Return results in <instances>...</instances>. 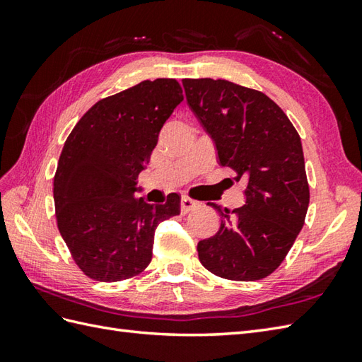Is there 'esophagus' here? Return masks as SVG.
Wrapping results in <instances>:
<instances>
[{
    "label": "esophagus",
    "instance_id": "34e87169",
    "mask_svg": "<svg viewBox=\"0 0 362 362\" xmlns=\"http://www.w3.org/2000/svg\"><path fill=\"white\" fill-rule=\"evenodd\" d=\"M197 206H199V202L194 201V199H191V197H182V201H180V211H182L183 214H187L188 211L197 209Z\"/></svg>",
    "mask_w": 362,
    "mask_h": 362
}]
</instances>
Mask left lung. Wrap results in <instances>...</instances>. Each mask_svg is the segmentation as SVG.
<instances>
[{
	"label": "left lung",
	"mask_w": 362,
	"mask_h": 362,
	"mask_svg": "<svg viewBox=\"0 0 362 362\" xmlns=\"http://www.w3.org/2000/svg\"><path fill=\"white\" fill-rule=\"evenodd\" d=\"M182 83L188 105L216 144L219 165L247 182L240 209L222 213L211 204L221 227L199 241V259L221 279H264L286 258L308 211L302 141L286 113L258 90L210 78Z\"/></svg>",
	"instance_id": "1"
}]
</instances>
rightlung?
Returning a JSON list of instances; mask_svg holds the SVG:
<instances>
[{
	"label": "right lung",
	"instance_id": "obj_1",
	"mask_svg": "<svg viewBox=\"0 0 362 362\" xmlns=\"http://www.w3.org/2000/svg\"><path fill=\"white\" fill-rule=\"evenodd\" d=\"M182 101L175 79L143 81L98 101L68 135L54 175L56 219L90 279L110 283L143 272L157 226L180 214L177 193L157 205L134 193L161 127Z\"/></svg>",
	"mask_w": 362,
	"mask_h": 362
}]
</instances>
